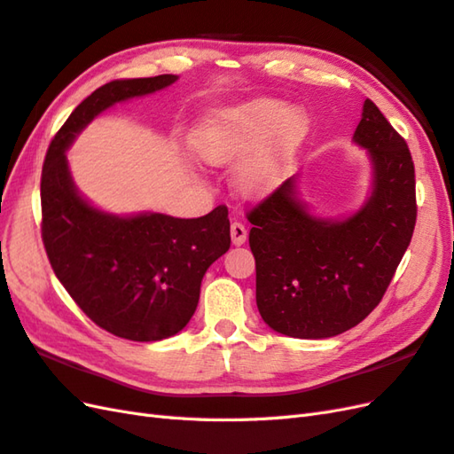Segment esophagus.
I'll list each match as a JSON object with an SVG mask.
<instances>
[{
    "instance_id": "34e87169",
    "label": "esophagus",
    "mask_w": 454,
    "mask_h": 454,
    "mask_svg": "<svg viewBox=\"0 0 454 454\" xmlns=\"http://www.w3.org/2000/svg\"><path fill=\"white\" fill-rule=\"evenodd\" d=\"M230 234H231V243H234V246H243V243H246V239H247V228H246V224L243 223H231V226H230Z\"/></svg>"
}]
</instances>
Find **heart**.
Returning <instances> with one entry per match:
<instances>
[{"instance_id": "b5f03b06", "label": "heart", "mask_w": 454, "mask_h": 454, "mask_svg": "<svg viewBox=\"0 0 454 454\" xmlns=\"http://www.w3.org/2000/svg\"><path fill=\"white\" fill-rule=\"evenodd\" d=\"M303 126L305 116L299 109H284L278 101L259 99L236 109L226 119L200 128L192 144L197 157L220 165L246 153L272 130L269 142L243 162L238 174L247 192H261L274 180Z\"/></svg>"}]
</instances>
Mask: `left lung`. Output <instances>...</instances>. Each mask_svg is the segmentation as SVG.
<instances>
[{
	"label": "left lung",
	"mask_w": 454,
	"mask_h": 454,
	"mask_svg": "<svg viewBox=\"0 0 454 454\" xmlns=\"http://www.w3.org/2000/svg\"><path fill=\"white\" fill-rule=\"evenodd\" d=\"M355 142L368 149L374 192L358 213L322 220L295 200V176L247 213L262 320L289 338L343 333L374 310L416 224L414 162L404 137L366 99Z\"/></svg>",
	"instance_id": "1"
}]
</instances>
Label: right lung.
Returning <instances> with one entry per match:
<instances>
[{
  "label": "right lung",
  "mask_w": 454,
  "mask_h": 454,
  "mask_svg": "<svg viewBox=\"0 0 454 454\" xmlns=\"http://www.w3.org/2000/svg\"><path fill=\"white\" fill-rule=\"evenodd\" d=\"M176 78L103 84L53 136L42 167V241L55 276L91 322L132 341L170 338L190 322L207 269L230 249L228 208L200 218L106 215L76 193L65 149L101 111Z\"/></svg>",
  "instance_id": "add662e5"
}]
</instances>
